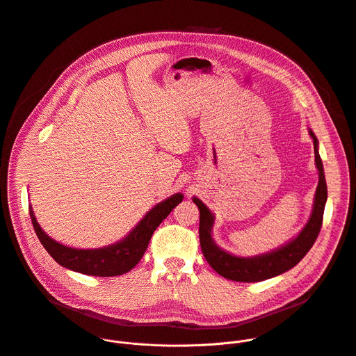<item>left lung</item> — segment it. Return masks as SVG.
<instances>
[{
  "label": "left lung",
  "mask_w": 356,
  "mask_h": 356,
  "mask_svg": "<svg viewBox=\"0 0 356 356\" xmlns=\"http://www.w3.org/2000/svg\"><path fill=\"white\" fill-rule=\"evenodd\" d=\"M310 135L314 140L316 165L320 176L314 197V209L309 222L302 228L298 236H296L291 242L282 246L280 249L253 258L234 257L231 253L220 249L211 238V228L214 224L211 211L197 197L193 198L194 204L200 210L198 234L202 255H204L206 261L218 275L235 282H262L282 275L296 266L314 245L323 225L324 207L327 201V183L323 162L318 155V140L313 131H310Z\"/></svg>",
  "instance_id": "obj_1"
}]
</instances>
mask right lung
Instances as JSON below:
<instances>
[{"instance_id":"1","label":"right lung","mask_w":356,"mask_h":356,"mask_svg":"<svg viewBox=\"0 0 356 356\" xmlns=\"http://www.w3.org/2000/svg\"><path fill=\"white\" fill-rule=\"evenodd\" d=\"M181 200L183 194L177 193L159 202L121 242L99 249H74L65 246L52 238H49L42 231L36 222L31 206L29 216L40 243L59 265L83 275L110 277L124 275L139 264L152 238V234L155 232L159 224L170 214V211L179 202H181Z\"/></svg>"}]
</instances>
